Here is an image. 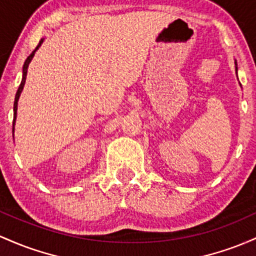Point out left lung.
Masks as SVG:
<instances>
[{
  "instance_id": "obj_1",
  "label": "left lung",
  "mask_w": 256,
  "mask_h": 256,
  "mask_svg": "<svg viewBox=\"0 0 256 256\" xmlns=\"http://www.w3.org/2000/svg\"><path fill=\"white\" fill-rule=\"evenodd\" d=\"M236 72H237V62H236Z\"/></svg>"
}]
</instances>
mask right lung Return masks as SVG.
I'll return each mask as SVG.
<instances>
[{"instance_id":"right-lung-1","label":"right lung","mask_w":256,"mask_h":256,"mask_svg":"<svg viewBox=\"0 0 256 256\" xmlns=\"http://www.w3.org/2000/svg\"><path fill=\"white\" fill-rule=\"evenodd\" d=\"M43 40L40 41L38 44H37V47L35 48V50L32 52V53L30 54V56H28V59L25 60L24 62V66H22V83H20L18 90H16V99H14V117H13V132H14V123H16V108H18V100H19V96H20V93H22V88H24V84H25V80H26V74H28V64H30L31 59H32V56H35V52L38 50L40 46L42 44Z\"/></svg>"}]
</instances>
